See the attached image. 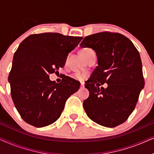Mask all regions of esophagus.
<instances>
[{
  "label": "esophagus",
  "instance_id": "esophagus-1",
  "mask_svg": "<svg viewBox=\"0 0 154 154\" xmlns=\"http://www.w3.org/2000/svg\"><path fill=\"white\" fill-rule=\"evenodd\" d=\"M85 87V85H84V83H81V88H84Z\"/></svg>",
  "mask_w": 154,
  "mask_h": 154
}]
</instances>
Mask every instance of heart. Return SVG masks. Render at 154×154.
Wrapping results in <instances>:
<instances>
[{"mask_svg": "<svg viewBox=\"0 0 154 154\" xmlns=\"http://www.w3.org/2000/svg\"><path fill=\"white\" fill-rule=\"evenodd\" d=\"M91 52H94V51L92 49H90V48H84V49L82 50V54H83L84 57L87 56L88 54L91 53ZM85 76H86L85 74H84V73H75V74L73 75V77H74L75 79H78V80H83L85 78Z\"/></svg>", "mask_w": 154, "mask_h": 154, "instance_id": "obj_1", "label": "heart"}]
</instances>
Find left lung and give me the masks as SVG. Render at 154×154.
Instances as JSON below:
<instances>
[{"label": "left lung", "mask_w": 154, "mask_h": 154, "mask_svg": "<svg viewBox=\"0 0 154 154\" xmlns=\"http://www.w3.org/2000/svg\"><path fill=\"white\" fill-rule=\"evenodd\" d=\"M80 46L92 48L98 64L85 85L90 92L83 102L86 114L104 127L121 125L134 111L144 86L139 52L130 40L118 33L88 35ZM105 82L106 88H99Z\"/></svg>", "instance_id": "obj_1"}]
</instances>
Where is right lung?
Here are the masks:
<instances>
[{"label":"right lung","mask_w":154,"mask_h":154,"mask_svg":"<svg viewBox=\"0 0 154 154\" xmlns=\"http://www.w3.org/2000/svg\"><path fill=\"white\" fill-rule=\"evenodd\" d=\"M82 39L43 33L29 35L19 45L8 80L14 106L27 123L37 128L53 123L67 99L79 90L75 80L66 76L56 83L48 75L64 66L69 53Z\"/></svg>","instance_id":"1"}]
</instances>
